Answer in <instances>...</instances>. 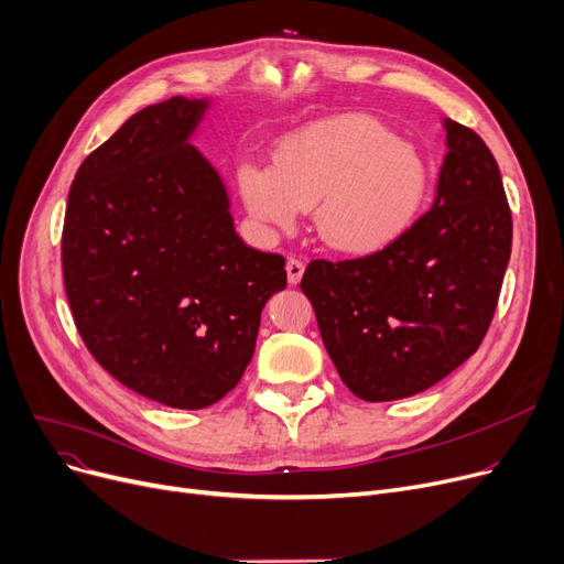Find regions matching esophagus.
<instances>
[{
	"label": "esophagus",
	"instance_id": "obj_1",
	"mask_svg": "<svg viewBox=\"0 0 564 564\" xmlns=\"http://www.w3.org/2000/svg\"><path fill=\"white\" fill-rule=\"evenodd\" d=\"M303 271H305V263H303L301 259L291 257V259L286 261V278H289V284H291V286H296V284L301 282Z\"/></svg>",
	"mask_w": 564,
	"mask_h": 564
}]
</instances>
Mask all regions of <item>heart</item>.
Returning a JSON list of instances; mask_svg holds the SVG:
<instances>
[{
    "label": "heart",
    "instance_id": "obj_1",
    "mask_svg": "<svg viewBox=\"0 0 564 564\" xmlns=\"http://www.w3.org/2000/svg\"><path fill=\"white\" fill-rule=\"evenodd\" d=\"M426 165L417 149L381 121L341 115L286 138L273 170L240 163L238 195L268 234H291L301 210L337 252H373L404 234L426 197Z\"/></svg>",
    "mask_w": 564,
    "mask_h": 564
}]
</instances>
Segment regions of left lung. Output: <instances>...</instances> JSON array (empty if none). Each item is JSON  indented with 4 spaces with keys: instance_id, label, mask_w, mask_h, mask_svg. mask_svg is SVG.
Wrapping results in <instances>:
<instances>
[{
    "instance_id": "obj_1",
    "label": "left lung",
    "mask_w": 564,
    "mask_h": 564,
    "mask_svg": "<svg viewBox=\"0 0 564 564\" xmlns=\"http://www.w3.org/2000/svg\"><path fill=\"white\" fill-rule=\"evenodd\" d=\"M436 199L390 246L312 259L301 289L339 379L365 401L432 388L485 339L512 252V210L489 147L445 121Z\"/></svg>"
}]
</instances>
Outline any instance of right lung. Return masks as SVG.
Listing matches in <instances>:
<instances>
[{"instance_id":"add662e5","label":"right lung","mask_w":564,"mask_h":564,"mask_svg":"<svg viewBox=\"0 0 564 564\" xmlns=\"http://www.w3.org/2000/svg\"><path fill=\"white\" fill-rule=\"evenodd\" d=\"M206 102L174 96L132 115L79 165L62 268L96 362L147 399L197 411L252 360L284 257L234 231L225 185L187 144Z\"/></svg>"}]
</instances>
